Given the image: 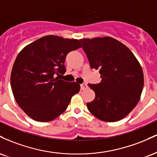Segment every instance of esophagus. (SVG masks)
<instances>
[{"label": "esophagus", "mask_w": 157, "mask_h": 157, "mask_svg": "<svg viewBox=\"0 0 157 157\" xmlns=\"http://www.w3.org/2000/svg\"><path fill=\"white\" fill-rule=\"evenodd\" d=\"M80 87H81V90H82V91H84V90H86V89L88 88V86L85 83H82L80 85Z\"/></svg>", "instance_id": "esophagus-1"}]
</instances>
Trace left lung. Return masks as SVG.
<instances>
[{
	"label": "left lung",
	"mask_w": 157,
	"mask_h": 157,
	"mask_svg": "<svg viewBox=\"0 0 157 157\" xmlns=\"http://www.w3.org/2000/svg\"><path fill=\"white\" fill-rule=\"evenodd\" d=\"M91 68L101 82L89 84L95 98L88 109L97 119L113 122L125 118L137 105L144 85L141 65L125 45L111 37L80 39Z\"/></svg>",
	"instance_id": "obj_1"
}]
</instances>
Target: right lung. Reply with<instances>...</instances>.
Here are the masks:
<instances>
[{"label":"right lung","instance_id":"1","mask_svg":"<svg viewBox=\"0 0 157 157\" xmlns=\"http://www.w3.org/2000/svg\"><path fill=\"white\" fill-rule=\"evenodd\" d=\"M81 47L77 39L47 35L19 52L12 66L11 87L17 105L32 120H55L80 91V84L59 80L55 75L66 72V55Z\"/></svg>","mask_w":157,"mask_h":157}]
</instances>
